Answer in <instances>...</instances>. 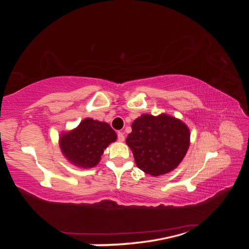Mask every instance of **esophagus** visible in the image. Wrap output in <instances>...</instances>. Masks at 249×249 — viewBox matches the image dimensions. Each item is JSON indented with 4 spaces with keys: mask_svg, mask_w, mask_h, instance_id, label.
<instances>
[{
    "mask_svg": "<svg viewBox=\"0 0 249 249\" xmlns=\"http://www.w3.org/2000/svg\"><path fill=\"white\" fill-rule=\"evenodd\" d=\"M117 140H119V142H124L125 136L123 132H117Z\"/></svg>",
    "mask_w": 249,
    "mask_h": 249,
    "instance_id": "1",
    "label": "esophagus"
}]
</instances>
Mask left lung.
<instances>
[{
  "label": "left lung",
  "instance_id": "1",
  "mask_svg": "<svg viewBox=\"0 0 249 249\" xmlns=\"http://www.w3.org/2000/svg\"><path fill=\"white\" fill-rule=\"evenodd\" d=\"M126 144L141 170L161 176L174 170L183 159L190 144V132L187 125L172 116L144 114L134 121Z\"/></svg>",
  "mask_w": 249,
  "mask_h": 249
}]
</instances>
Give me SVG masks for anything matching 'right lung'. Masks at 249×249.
Here are the masks:
<instances>
[{
    "instance_id": "1",
    "label": "right lung",
    "mask_w": 249,
    "mask_h": 249,
    "mask_svg": "<svg viewBox=\"0 0 249 249\" xmlns=\"http://www.w3.org/2000/svg\"><path fill=\"white\" fill-rule=\"evenodd\" d=\"M116 141V133L104 122L83 120L77 128L60 137V148L73 165L92 168L98 165L108 144Z\"/></svg>"
}]
</instances>
